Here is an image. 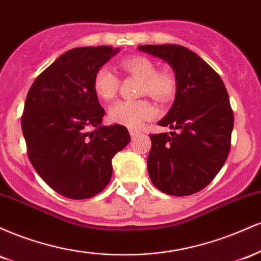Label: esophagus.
<instances>
[{
    "instance_id": "34e87169",
    "label": "esophagus",
    "mask_w": 261,
    "mask_h": 261,
    "mask_svg": "<svg viewBox=\"0 0 261 261\" xmlns=\"http://www.w3.org/2000/svg\"><path fill=\"white\" fill-rule=\"evenodd\" d=\"M128 133H130L131 137H135L140 134V131L136 130V128H128Z\"/></svg>"
}]
</instances>
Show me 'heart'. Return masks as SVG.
I'll use <instances>...</instances> for the list:
<instances>
[{
	"label": "heart",
	"instance_id": "heart-1",
	"mask_svg": "<svg viewBox=\"0 0 261 261\" xmlns=\"http://www.w3.org/2000/svg\"><path fill=\"white\" fill-rule=\"evenodd\" d=\"M127 73L134 74L142 81L141 95L147 94L152 99L168 101L175 93L176 82L174 76L166 70H157L151 60L143 56L128 58L120 64ZM95 94L103 100H112L119 88V80L108 67L98 68L93 80ZM154 109L148 100H119L109 110L110 120L127 127L139 126L142 121L153 116Z\"/></svg>",
	"mask_w": 261,
	"mask_h": 261
}]
</instances>
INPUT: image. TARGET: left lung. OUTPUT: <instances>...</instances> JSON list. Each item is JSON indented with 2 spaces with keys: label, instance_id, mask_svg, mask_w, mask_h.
<instances>
[{
  "label": "left lung",
  "instance_id": "8db88e82",
  "mask_svg": "<svg viewBox=\"0 0 261 261\" xmlns=\"http://www.w3.org/2000/svg\"><path fill=\"white\" fill-rule=\"evenodd\" d=\"M137 47L168 62L176 82L174 103L158 122L174 131L149 136V178L168 195L195 194L212 181L228 157L234 122L228 93L214 68L187 47Z\"/></svg>",
  "mask_w": 261,
  "mask_h": 261
}]
</instances>
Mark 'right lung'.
<instances>
[{
	"mask_svg": "<svg viewBox=\"0 0 261 261\" xmlns=\"http://www.w3.org/2000/svg\"><path fill=\"white\" fill-rule=\"evenodd\" d=\"M119 47H74L44 70L27 94L22 130L31 163L56 193L81 200L99 194L113 174L112 160L130 142L122 125L103 126L106 110L93 80ZM88 127L96 130L89 133Z\"/></svg>",
	"mask_w": 261,
	"mask_h": 261,
	"instance_id": "add662e5",
	"label": "right lung"
}]
</instances>
